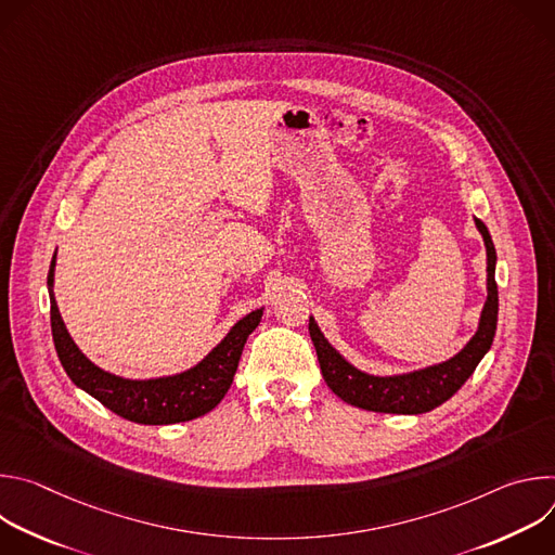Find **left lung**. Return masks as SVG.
<instances>
[{
    "instance_id": "1",
    "label": "left lung",
    "mask_w": 555,
    "mask_h": 555,
    "mask_svg": "<svg viewBox=\"0 0 555 555\" xmlns=\"http://www.w3.org/2000/svg\"><path fill=\"white\" fill-rule=\"evenodd\" d=\"M479 232L483 234L488 250V300L481 311V323L472 340L450 360L428 366L424 371L377 377L358 371L351 366L321 334L319 325L309 319V336L319 356L323 377L327 386L351 406L373 411V413H398V415H420L441 406L446 400L465 384V379L474 373L481 358L490 351L496 319H499V287L494 279L496 268V250L492 236L481 219H474Z\"/></svg>"
}]
</instances>
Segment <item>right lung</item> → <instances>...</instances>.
<instances>
[{
    "label": "right lung",
    "mask_w": 555,
    "mask_h": 555,
    "mask_svg": "<svg viewBox=\"0 0 555 555\" xmlns=\"http://www.w3.org/2000/svg\"><path fill=\"white\" fill-rule=\"evenodd\" d=\"M54 263L56 255L52 257L48 272L52 340L65 373L78 388L90 392L112 413L149 426L178 424L202 417L223 400L234 371L240 366L244 345L261 323L263 309L248 313L246 319L236 323L230 334L191 371L160 379H125L92 364L69 338L52 294Z\"/></svg>",
    "instance_id": "obj_1"
}]
</instances>
